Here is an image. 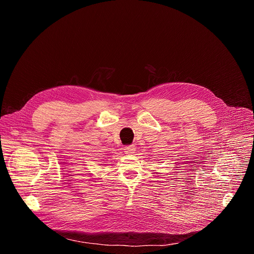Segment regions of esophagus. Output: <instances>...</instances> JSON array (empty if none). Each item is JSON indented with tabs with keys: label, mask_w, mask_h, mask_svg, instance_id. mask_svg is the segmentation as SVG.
Wrapping results in <instances>:
<instances>
[{
	"label": "esophagus",
	"mask_w": 254,
	"mask_h": 254,
	"mask_svg": "<svg viewBox=\"0 0 254 254\" xmlns=\"http://www.w3.org/2000/svg\"><path fill=\"white\" fill-rule=\"evenodd\" d=\"M124 150H125V153H126V154L132 155V154H134L135 151H136V146H135V145H127V146H125Z\"/></svg>",
	"instance_id": "1"
}]
</instances>
